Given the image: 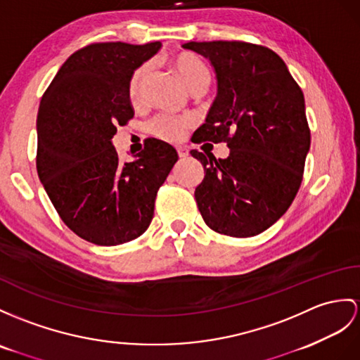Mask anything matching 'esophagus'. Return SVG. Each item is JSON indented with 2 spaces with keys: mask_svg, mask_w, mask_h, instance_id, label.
I'll return each instance as SVG.
<instances>
[{
  "mask_svg": "<svg viewBox=\"0 0 360 360\" xmlns=\"http://www.w3.org/2000/svg\"><path fill=\"white\" fill-rule=\"evenodd\" d=\"M177 153H179V157H180V159H186V157L189 155V151L186 150V148H183V146L177 148Z\"/></svg>",
  "mask_w": 360,
  "mask_h": 360,
  "instance_id": "esophagus-1",
  "label": "esophagus"
}]
</instances>
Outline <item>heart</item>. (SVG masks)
<instances>
[{
	"instance_id": "heart-1",
	"label": "heart",
	"mask_w": 360,
	"mask_h": 360,
	"mask_svg": "<svg viewBox=\"0 0 360 360\" xmlns=\"http://www.w3.org/2000/svg\"><path fill=\"white\" fill-rule=\"evenodd\" d=\"M172 64L192 93L207 90L210 85V70L198 56L188 53V51H181L172 58ZM150 72L151 64L143 63L131 73L128 81V98L133 103H139L142 99L143 85ZM192 125H194V120L189 116L160 114L150 122L148 128L155 137L166 140V142H177V140L183 139Z\"/></svg>"
}]
</instances>
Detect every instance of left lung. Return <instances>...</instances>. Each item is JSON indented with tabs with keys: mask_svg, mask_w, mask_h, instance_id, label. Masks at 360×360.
<instances>
[{
	"mask_svg": "<svg viewBox=\"0 0 360 360\" xmlns=\"http://www.w3.org/2000/svg\"><path fill=\"white\" fill-rule=\"evenodd\" d=\"M214 65L218 94L194 143H227L229 157L192 150L205 166L195 200L210 229L248 238L276 223L300 191L310 128L301 86L274 50L244 41L188 42Z\"/></svg>",
	"mask_w": 360,
	"mask_h": 360,
	"instance_id": "left-lung-1",
	"label": "left lung"
}]
</instances>
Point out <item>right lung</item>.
Here are the masks:
<instances>
[{
    "label": "right lung",
    "mask_w": 360,
    "mask_h": 360,
    "mask_svg": "<svg viewBox=\"0 0 360 360\" xmlns=\"http://www.w3.org/2000/svg\"><path fill=\"white\" fill-rule=\"evenodd\" d=\"M162 44L93 42L70 56L42 94L37 169L70 231L98 246L136 240L154 217L157 191L179 154L146 139L133 162L122 163L111 139L134 117L131 73Z\"/></svg>",
    "instance_id": "1"
}]
</instances>
